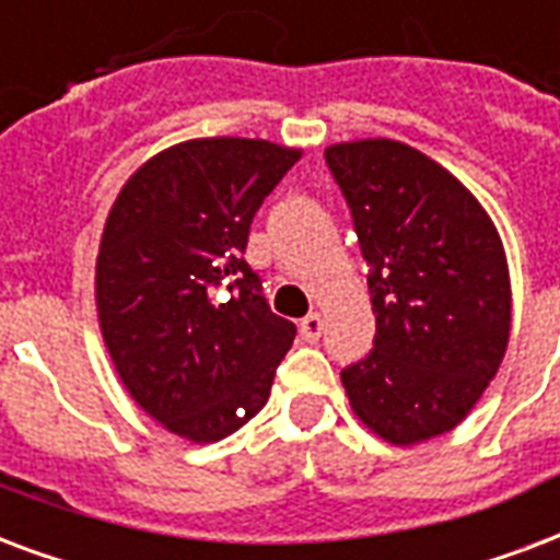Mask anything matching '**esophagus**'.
<instances>
[{"label": "esophagus", "instance_id": "obj_1", "mask_svg": "<svg viewBox=\"0 0 560 560\" xmlns=\"http://www.w3.org/2000/svg\"><path fill=\"white\" fill-rule=\"evenodd\" d=\"M323 326H326V319H323V314H308V317L299 323V335H302V340H308V343H314L319 335H323Z\"/></svg>", "mask_w": 560, "mask_h": 560}]
</instances>
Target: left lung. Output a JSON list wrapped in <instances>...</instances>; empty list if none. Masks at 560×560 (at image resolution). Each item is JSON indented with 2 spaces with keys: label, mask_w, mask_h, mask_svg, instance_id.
I'll list each match as a JSON object with an SVG mask.
<instances>
[{
  "label": "left lung",
  "mask_w": 560,
  "mask_h": 560,
  "mask_svg": "<svg viewBox=\"0 0 560 560\" xmlns=\"http://www.w3.org/2000/svg\"><path fill=\"white\" fill-rule=\"evenodd\" d=\"M370 272L373 352L340 382L361 422L417 446L464 422L505 358L511 276L490 213L446 166L390 138L326 149Z\"/></svg>",
  "instance_id": "8db88e82"
}]
</instances>
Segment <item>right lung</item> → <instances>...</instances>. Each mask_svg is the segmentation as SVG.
<instances>
[{
	"label": "right lung",
	"mask_w": 560,
	"mask_h": 560,
	"mask_svg": "<svg viewBox=\"0 0 560 560\" xmlns=\"http://www.w3.org/2000/svg\"><path fill=\"white\" fill-rule=\"evenodd\" d=\"M302 149L196 138L140 164L110 205L96 255V317L119 382L190 443L234 434L270 399L296 326L243 261L264 196Z\"/></svg>",
	"instance_id": "obj_1"
}]
</instances>
